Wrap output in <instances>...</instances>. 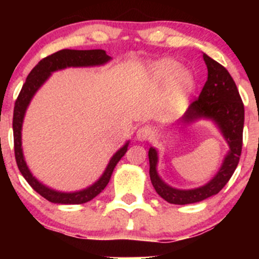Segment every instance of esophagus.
I'll return each instance as SVG.
<instances>
[{
  "label": "esophagus",
  "mask_w": 259,
  "mask_h": 259,
  "mask_svg": "<svg viewBox=\"0 0 259 259\" xmlns=\"http://www.w3.org/2000/svg\"><path fill=\"white\" fill-rule=\"evenodd\" d=\"M153 135H154V129L150 125L141 126L138 130V134H136V136H138V139L140 140V141H145V140L151 139Z\"/></svg>",
  "instance_id": "esophagus-1"
}]
</instances>
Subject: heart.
<instances>
[{
    "instance_id": "obj_1",
    "label": "heart",
    "mask_w": 259,
    "mask_h": 259,
    "mask_svg": "<svg viewBox=\"0 0 259 259\" xmlns=\"http://www.w3.org/2000/svg\"><path fill=\"white\" fill-rule=\"evenodd\" d=\"M154 74L163 81H174L175 89L179 92H186L192 86V79L189 73L183 72V67L179 62L170 58H164L154 64Z\"/></svg>"
}]
</instances>
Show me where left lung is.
Returning <instances> with one entry per match:
<instances>
[{"label": "left lung", "mask_w": 259, "mask_h": 259, "mask_svg": "<svg viewBox=\"0 0 259 259\" xmlns=\"http://www.w3.org/2000/svg\"><path fill=\"white\" fill-rule=\"evenodd\" d=\"M208 69V78L198 99L189 106L181 121L191 123L200 118L212 119L219 126L230 147L218 173L206 185L192 190H178L167 185L157 173L158 156L153 147L148 151L151 183L163 200L173 204H189L217 195L227 185L239 164L242 150V133L245 108L236 84L229 72L203 53Z\"/></svg>", "instance_id": "left-lung-1"}]
</instances>
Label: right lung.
<instances>
[{
	"label": "right lung",
	"instance_id": "obj_1",
	"mask_svg": "<svg viewBox=\"0 0 259 259\" xmlns=\"http://www.w3.org/2000/svg\"><path fill=\"white\" fill-rule=\"evenodd\" d=\"M111 59L106 51L103 50H61V51L53 53L51 56H47L44 59H41L38 63L32 68V70L29 73L22 90L18 95L16 103H14V112H13V138H14V154H16L17 165L19 168L20 173L25 178L30 185L37 194H40L47 201L52 203L59 204H81L85 202L91 201L92 198L96 197L100 192L107 186L109 183L113 170L115 165L119 162L121 157L124 156L127 150L126 142L120 150L115 152L114 156L109 160L107 165L105 173L100 178L94 185L89 186L88 189L81 190L76 192H59L56 190L50 189L41 184L36 178L32 177V174L29 170L26 165L24 156H23L22 150V125L23 119L26 108L40 86L49 79L52 72L56 70L64 69L67 67H92V65H101L105 64Z\"/></svg>",
	"mask_w": 259,
	"mask_h": 259
}]
</instances>
